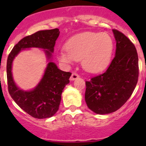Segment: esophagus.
I'll list each match as a JSON object with an SVG mask.
<instances>
[{"label":"esophagus","mask_w":146,"mask_h":146,"mask_svg":"<svg viewBox=\"0 0 146 146\" xmlns=\"http://www.w3.org/2000/svg\"><path fill=\"white\" fill-rule=\"evenodd\" d=\"M79 77H80V76L78 75L77 73H75V72H73L70 77V80H74L77 79V78H79Z\"/></svg>","instance_id":"obj_1"}]
</instances>
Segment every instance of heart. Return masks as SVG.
<instances>
[{
  "label": "heart",
  "mask_w": 146,
  "mask_h": 146,
  "mask_svg": "<svg viewBox=\"0 0 146 146\" xmlns=\"http://www.w3.org/2000/svg\"><path fill=\"white\" fill-rule=\"evenodd\" d=\"M61 49L58 58L66 65L81 60L86 71L96 73L108 66L113 50V38L106 33L86 32L72 37Z\"/></svg>",
  "instance_id": "heart-1"
}]
</instances>
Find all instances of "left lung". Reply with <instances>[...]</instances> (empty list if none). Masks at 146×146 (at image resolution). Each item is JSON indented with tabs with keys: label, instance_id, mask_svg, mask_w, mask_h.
<instances>
[{
	"label": "left lung",
	"instance_id": "obj_1",
	"mask_svg": "<svg viewBox=\"0 0 146 146\" xmlns=\"http://www.w3.org/2000/svg\"><path fill=\"white\" fill-rule=\"evenodd\" d=\"M115 55L105 72L86 81L85 99L96 114L116 111L129 99L138 80V55L132 42L123 33L113 29Z\"/></svg>",
	"mask_w": 146,
	"mask_h": 146
}]
</instances>
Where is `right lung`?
Listing matches in <instances>:
<instances>
[{
    "label": "right lung",
    "mask_w": 146,
    "mask_h": 146,
    "mask_svg": "<svg viewBox=\"0 0 146 146\" xmlns=\"http://www.w3.org/2000/svg\"><path fill=\"white\" fill-rule=\"evenodd\" d=\"M59 29L55 28L36 32L18 42L8 56L6 64L8 90L13 100L28 114L35 118L52 117L58 110L61 94L69 82L72 73L61 71L53 62H49L44 74L38 86L31 91H24L15 85L11 73L12 61L20 50L31 47L42 48L47 58L52 57Z\"/></svg>",
    "instance_id": "add662e5"
}]
</instances>
